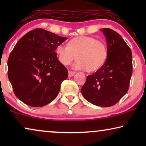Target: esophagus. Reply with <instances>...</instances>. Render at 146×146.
Returning <instances> with one entry per match:
<instances>
[{
    "mask_svg": "<svg viewBox=\"0 0 146 146\" xmlns=\"http://www.w3.org/2000/svg\"><path fill=\"white\" fill-rule=\"evenodd\" d=\"M75 74L74 72H72V71H68V76L69 77H72Z\"/></svg>",
    "mask_w": 146,
    "mask_h": 146,
    "instance_id": "obj_1",
    "label": "esophagus"
}]
</instances>
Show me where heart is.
Masks as SVG:
<instances>
[{
    "instance_id": "heart-1",
    "label": "heart",
    "mask_w": 146,
    "mask_h": 146,
    "mask_svg": "<svg viewBox=\"0 0 146 146\" xmlns=\"http://www.w3.org/2000/svg\"><path fill=\"white\" fill-rule=\"evenodd\" d=\"M56 53L62 64H70L76 58L74 68L92 72L98 70L104 64L108 49L102 41L91 36H80L70 40L68 46L60 44L56 48Z\"/></svg>"
}]
</instances>
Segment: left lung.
Instances as JSON below:
<instances>
[{
	"mask_svg": "<svg viewBox=\"0 0 146 146\" xmlns=\"http://www.w3.org/2000/svg\"><path fill=\"white\" fill-rule=\"evenodd\" d=\"M107 42L108 56L104 65L87 79L81 92L94 105H114L128 90L132 74V54L122 37L110 29H102Z\"/></svg>",
	"mask_w": 146,
	"mask_h": 146,
	"instance_id": "8db88e82",
	"label": "left lung"
}]
</instances>
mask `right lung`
I'll return each mask as SVG.
<instances>
[{"label": "right lung", "mask_w": 146, "mask_h": 146, "mask_svg": "<svg viewBox=\"0 0 146 146\" xmlns=\"http://www.w3.org/2000/svg\"><path fill=\"white\" fill-rule=\"evenodd\" d=\"M67 39L36 29L17 42L8 60V77L20 100L30 106L42 107L56 98L68 73L55 50Z\"/></svg>", "instance_id": "obj_1"}]
</instances>
